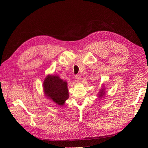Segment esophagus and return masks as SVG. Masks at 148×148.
Wrapping results in <instances>:
<instances>
[{"label": "esophagus", "instance_id": "34e87169", "mask_svg": "<svg viewBox=\"0 0 148 148\" xmlns=\"http://www.w3.org/2000/svg\"><path fill=\"white\" fill-rule=\"evenodd\" d=\"M75 79L78 80V81H80L81 80V75L80 74H77L75 75Z\"/></svg>", "mask_w": 148, "mask_h": 148}]
</instances>
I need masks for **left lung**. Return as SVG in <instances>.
Segmentation results:
<instances>
[{"label":"left lung","instance_id":"1","mask_svg":"<svg viewBox=\"0 0 148 148\" xmlns=\"http://www.w3.org/2000/svg\"><path fill=\"white\" fill-rule=\"evenodd\" d=\"M102 90H103V89H102ZM103 95H104V94H103V92H101V94H99V97H102Z\"/></svg>","mask_w":148,"mask_h":148}]
</instances>
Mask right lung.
<instances>
[{
	"mask_svg": "<svg viewBox=\"0 0 148 148\" xmlns=\"http://www.w3.org/2000/svg\"><path fill=\"white\" fill-rule=\"evenodd\" d=\"M44 90L47 97L58 105L63 106L68 98L67 83L56 75H48L44 82Z\"/></svg>",
	"mask_w": 148,
	"mask_h": 148,
	"instance_id": "add662e5",
	"label": "right lung"
}]
</instances>
